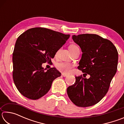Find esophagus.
Listing matches in <instances>:
<instances>
[{
	"label": "esophagus",
	"instance_id": "1",
	"mask_svg": "<svg viewBox=\"0 0 124 124\" xmlns=\"http://www.w3.org/2000/svg\"><path fill=\"white\" fill-rule=\"evenodd\" d=\"M62 75L63 77H67V74H64V73H62Z\"/></svg>",
	"mask_w": 124,
	"mask_h": 124
}]
</instances>
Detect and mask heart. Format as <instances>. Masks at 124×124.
Segmentation results:
<instances>
[{
	"label": "heart",
	"instance_id": "1",
	"mask_svg": "<svg viewBox=\"0 0 124 124\" xmlns=\"http://www.w3.org/2000/svg\"><path fill=\"white\" fill-rule=\"evenodd\" d=\"M69 49H70V52L73 54L77 50H79V48L75 45H71L69 47ZM59 51L60 50L57 51V52H56V54H58ZM56 67L60 72H62L64 74H68L72 71V70L74 67V64L70 62H60L56 64Z\"/></svg>",
	"mask_w": 124,
	"mask_h": 124
}]
</instances>
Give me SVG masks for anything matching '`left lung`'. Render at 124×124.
Here are the masks:
<instances>
[{"label":"left lung","instance_id":"8db88e82","mask_svg":"<svg viewBox=\"0 0 124 124\" xmlns=\"http://www.w3.org/2000/svg\"><path fill=\"white\" fill-rule=\"evenodd\" d=\"M72 39L83 52L78 68L90 77H75V83L67 88V94L77 106H92L107 93L116 72L118 53L112 42L97 34L74 35Z\"/></svg>","mask_w":124,"mask_h":124}]
</instances>
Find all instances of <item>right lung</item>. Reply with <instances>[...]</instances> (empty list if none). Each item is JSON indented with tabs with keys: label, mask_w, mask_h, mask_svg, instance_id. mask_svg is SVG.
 <instances>
[{
	"label": "right lung",
	"mask_w": 124,
	"mask_h": 124,
	"mask_svg": "<svg viewBox=\"0 0 124 124\" xmlns=\"http://www.w3.org/2000/svg\"><path fill=\"white\" fill-rule=\"evenodd\" d=\"M70 37V34L36 27L18 37L12 54V77L23 96L35 100L47 93L53 81L61 74L55 68L45 70L42 64L51 62V58Z\"/></svg>",
	"instance_id": "add662e5"
}]
</instances>
